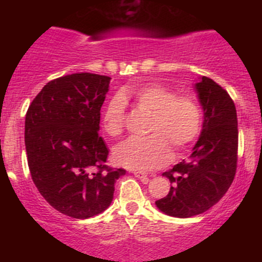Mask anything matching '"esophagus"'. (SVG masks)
Listing matches in <instances>:
<instances>
[{
	"label": "esophagus",
	"instance_id": "esophagus-1",
	"mask_svg": "<svg viewBox=\"0 0 262 262\" xmlns=\"http://www.w3.org/2000/svg\"><path fill=\"white\" fill-rule=\"evenodd\" d=\"M134 176H136V178H139V179H142V180H147V173L146 172H143V171H134Z\"/></svg>",
	"mask_w": 262,
	"mask_h": 262
}]
</instances>
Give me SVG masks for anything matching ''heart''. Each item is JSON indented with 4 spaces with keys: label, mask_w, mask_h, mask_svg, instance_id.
Returning <instances> with one entry per match:
<instances>
[{
    "label": "heart",
    "mask_w": 262,
    "mask_h": 262,
    "mask_svg": "<svg viewBox=\"0 0 262 262\" xmlns=\"http://www.w3.org/2000/svg\"><path fill=\"white\" fill-rule=\"evenodd\" d=\"M133 102L137 109L149 114L146 139H129L114 149V161L126 168L155 170L171 160L172 150L181 153L198 138L203 113L191 95H175L162 83L125 87L113 97L102 114V129L110 137L121 136L125 126L124 104Z\"/></svg>",
    "instance_id": "obj_1"
}]
</instances>
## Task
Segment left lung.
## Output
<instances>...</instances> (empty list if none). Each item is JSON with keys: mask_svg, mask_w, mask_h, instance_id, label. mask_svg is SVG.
<instances>
[{"mask_svg": "<svg viewBox=\"0 0 262 262\" xmlns=\"http://www.w3.org/2000/svg\"><path fill=\"white\" fill-rule=\"evenodd\" d=\"M204 112L203 130L189 160L162 175L172 186L156 205L161 212L190 218L207 212L219 202L233 182L237 170V112L228 92L203 76L195 83Z\"/></svg>", "mask_w": 262, "mask_h": 262, "instance_id": "1", "label": "left lung"}]
</instances>
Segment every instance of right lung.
Here are the masks:
<instances>
[{"mask_svg":"<svg viewBox=\"0 0 262 262\" xmlns=\"http://www.w3.org/2000/svg\"><path fill=\"white\" fill-rule=\"evenodd\" d=\"M112 78L73 73L48 82L25 116V147L31 179L58 212L86 219L107 209L124 168L106 165L100 110Z\"/></svg>","mask_w":262,"mask_h":262,"instance_id":"right-lung-1","label":"right lung"}]
</instances>
